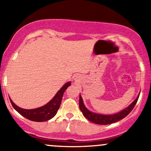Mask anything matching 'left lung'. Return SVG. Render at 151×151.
<instances>
[{
	"mask_svg": "<svg viewBox=\"0 0 151 151\" xmlns=\"http://www.w3.org/2000/svg\"><path fill=\"white\" fill-rule=\"evenodd\" d=\"M139 95L140 94L138 95L137 98L129 106L126 107V109H123L122 111H119V113L111 114V115H105V114H96L89 111L85 106V105H84L81 95H79V109H80L81 111L82 112L83 115L89 121L94 123V124H100V125H107V124L117 122V121H120L122 119H124V118H125L127 115H129L130 112L134 108L135 105L136 104V102L138 101Z\"/></svg>",
	"mask_w": 151,
	"mask_h": 151,
	"instance_id": "8db88e82",
	"label": "left lung"
}]
</instances>
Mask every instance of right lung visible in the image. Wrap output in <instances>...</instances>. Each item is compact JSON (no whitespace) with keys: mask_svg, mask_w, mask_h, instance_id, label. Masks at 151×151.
Here are the masks:
<instances>
[{"mask_svg":"<svg viewBox=\"0 0 151 151\" xmlns=\"http://www.w3.org/2000/svg\"><path fill=\"white\" fill-rule=\"evenodd\" d=\"M71 85V81H68L62 86V87L57 92L55 96L50 101L42 106L33 109H25L19 107L10 99L11 104L15 110L18 112L20 115L24 116L26 119L32 121L37 122H42L47 121L56 115L60 104L62 102V99L63 96L64 92Z\"/></svg>","mask_w":151,"mask_h":151,"instance_id":"1","label":"right lung"}]
</instances>
